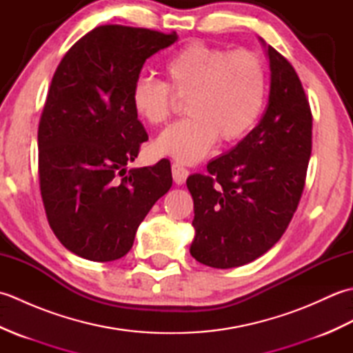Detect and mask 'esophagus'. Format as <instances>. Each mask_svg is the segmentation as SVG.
<instances>
[{"label":"esophagus","mask_w":353,"mask_h":353,"mask_svg":"<svg viewBox=\"0 0 353 353\" xmlns=\"http://www.w3.org/2000/svg\"><path fill=\"white\" fill-rule=\"evenodd\" d=\"M171 171H172V179H174V182L177 185H183L185 181H186V177H188V174H190V171L186 170L183 165L177 163V162L171 165Z\"/></svg>","instance_id":"34e87169"}]
</instances>
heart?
<instances>
[{
    "instance_id": "obj_1",
    "label": "heart",
    "mask_w": 353,
    "mask_h": 353,
    "mask_svg": "<svg viewBox=\"0 0 353 353\" xmlns=\"http://www.w3.org/2000/svg\"><path fill=\"white\" fill-rule=\"evenodd\" d=\"M165 72L171 88L186 100V117L154 141L156 153L182 163H196L209 153L216 137L239 139L258 121L267 97V70L253 51H230L191 42L176 51ZM171 88L141 77L132 88V106L150 124H161L172 106Z\"/></svg>"
}]
</instances>
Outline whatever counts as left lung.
I'll use <instances>...</instances> for the list:
<instances>
[{"mask_svg": "<svg viewBox=\"0 0 353 353\" xmlns=\"http://www.w3.org/2000/svg\"><path fill=\"white\" fill-rule=\"evenodd\" d=\"M270 66L264 117L228 153L192 174L196 234L190 252L201 264L234 268L279 241L301 200L311 156L312 115L291 63L259 39Z\"/></svg>", "mask_w": 353, "mask_h": 353, "instance_id": "1", "label": "left lung"}]
</instances>
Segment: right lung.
Masks as SVG:
<instances>
[{
    "mask_svg": "<svg viewBox=\"0 0 353 353\" xmlns=\"http://www.w3.org/2000/svg\"><path fill=\"white\" fill-rule=\"evenodd\" d=\"M176 41V33L100 26L72 45L52 76L37 130L41 194L54 235L80 258H123L171 188L170 162L125 165L148 139L132 88L147 59Z\"/></svg>",
    "mask_w": 353,
    "mask_h": 353,
    "instance_id": "right-lung-1",
    "label": "right lung"
}]
</instances>
